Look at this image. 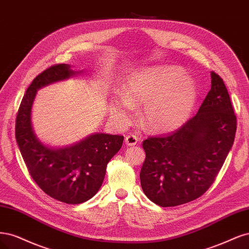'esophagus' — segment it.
<instances>
[{
	"mask_svg": "<svg viewBox=\"0 0 249 249\" xmlns=\"http://www.w3.org/2000/svg\"><path fill=\"white\" fill-rule=\"evenodd\" d=\"M139 142V138L134 134H129L125 138V143L127 146H134Z\"/></svg>",
	"mask_w": 249,
	"mask_h": 249,
	"instance_id": "1",
	"label": "esophagus"
}]
</instances>
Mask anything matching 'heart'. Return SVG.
I'll list each match as a JSON object with an SVG mask.
<instances>
[{
    "label": "heart",
    "mask_w": 249,
    "mask_h": 249,
    "mask_svg": "<svg viewBox=\"0 0 249 249\" xmlns=\"http://www.w3.org/2000/svg\"><path fill=\"white\" fill-rule=\"evenodd\" d=\"M124 97L114 101L111 113L120 122L131 119L132 103H146L143 119L154 130H174L189 119L196 100L194 79L177 66H158L132 75L125 84Z\"/></svg>",
    "instance_id": "b5f03b06"
}]
</instances>
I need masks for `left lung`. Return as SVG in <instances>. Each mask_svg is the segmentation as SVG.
<instances>
[{
    "label": "left lung",
    "instance_id": "8db88e82",
    "mask_svg": "<svg viewBox=\"0 0 249 249\" xmlns=\"http://www.w3.org/2000/svg\"><path fill=\"white\" fill-rule=\"evenodd\" d=\"M211 90L197 114L172 133L149 136L140 173L149 199L160 207L195 200L211 187L235 140L237 119L223 79L211 72Z\"/></svg>",
    "mask_w": 249,
    "mask_h": 249
}]
</instances>
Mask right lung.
<instances>
[{
  "label": "right lung",
  "instance_id": "right-lung-1",
  "mask_svg": "<svg viewBox=\"0 0 249 249\" xmlns=\"http://www.w3.org/2000/svg\"><path fill=\"white\" fill-rule=\"evenodd\" d=\"M74 72L67 64H55L39 73L27 89L15 121V138L28 171L47 196L76 205L96 195L107 165L121 149L124 136L97 133L73 146L53 149L40 142L31 123V108L39 88L68 78Z\"/></svg>",
  "mask_w": 249,
  "mask_h": 249
}]
</instances>
